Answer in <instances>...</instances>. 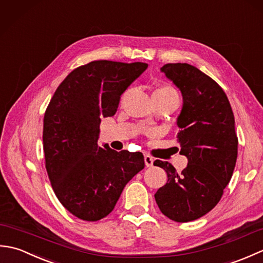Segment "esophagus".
I'll use <instances>...</instances> for the list:
<instances>
[{"mask_svg":"<svg viewBox=\"0 0 263 263\" xmlns=\"http://www.w3.org/2000/svg\"><path fill=\"white\" fill-rule=\"evenodd\" d=\"M144 164H146L147 167H153V165H154V159H153V157H150L149 155L144 156Z\"/></svg>","mask_w":263,"mask_h":263,"instance_id":"1","label":"esophagus"}]
</instances>
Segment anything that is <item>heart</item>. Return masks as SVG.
<instances>
[{"instance_id":"b5f03b06","label":"heart","mask_w":263,"mask_h":263,"mask_svg":"<svg viewBox=\"0 0 263 263\" xmlns=\"http://www.w3.org/2000/svg\"><path fill=\"white\" fill-rule=\"evenodd\" d=\"M125 93L123 95V98H124ZM172 96H177L176 91L170 86H160L158 87L153 93V97H172Z\"/></svg>"}]
</instances>
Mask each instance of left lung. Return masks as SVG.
<instances>
[{
    "mask_svg": "<svg viewBox=\"0 0 263 263\" xmlns=\"http://www.w3.org/2000/svg\"><path fill=\"white\" fill-rule=\"evenodd\" d=\"M160 70L182 92L177 142L189 163L178 174L167 161L155 160L168 177L155 200L170 219L186 222L214 209L231 181L237 159L235 120L224 90L202 71L187 63Z\"/></svg>",
    "mask_w": 263,
    "mask_h": 263,
    "instance_id": "left-lung-1",
    "label": "left lung"
}]
</instances>
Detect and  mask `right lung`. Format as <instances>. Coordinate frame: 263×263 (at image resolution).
Here are the masks:
<instances>
[{"instance_id": "right-lung-1", "label": "right lung", "mask_w": 263, "mask_h": 263, "mask_svg": "<svg viewBox=\"0 0 263 263\" xmlns=\"http://www.w3.org/2000/svg\"><path fill=\"white\" fill-rule=\"evenodd\" d=\"M147 63L92 61L74 69L55 90L44 115L43 147L53 191L86 221L113 211L123 189L143 170L141 153L99 147L102 117L113 116L121 95Z\"/></svg>"}]
</instances>
